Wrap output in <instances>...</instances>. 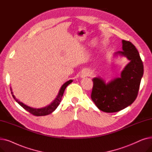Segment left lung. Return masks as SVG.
<instances>
[{"label":"left lung","mask_w":152,"mask_h":152,"mask_svg":"<svg viewBox=\"0 0 152 152\" xmlns=\"http://www.w3.org/2000/svg\"><path fill=\"white\" fill-rule=\"evenodd\" d=\"M122 43L123 51L115 54L126 57L130 62L121 77L108 83L100 77L92 79L91 99L99 110L107 113L117 112L132 104L137 98L143 74V62L136 48L129 41L123 40Z\"/></svg>","instance_id":"8db88e82"}]
</instances>
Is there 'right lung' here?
Segmentation results:
<instances>
[{
  "instance_id": "obj_1",
  "label": "right lung",
  "mask_w": 152,
  "mask_h": 152,
  "mask_svg": "<svg viewBox=\"0 0 152 152\" xmlns=\"http://www.w3.org/2000/svg\"><path fill=\"white\" fill-rule=\"evenodd\" d=\"M72 82H73V80H69L68 81H67L66 83L64 84L60 88V90L59 91L58 94L57 96V98H56L53 101V102H52L50 105L47 106L46 107L42 108H31L30 107H28V106L24 104V103H23L22 102H20V101H18L17 99H16L15 97L13 95L12 92V96H13V99L16 100V102H17L18 103V104L20 105H21L24 109L26 110V111H28V112H29L32 115H33L36 116H45V115H49V114L52 113L53 111L54 110H55V109L58 107V106L60 104V102H61V98L63 97L64 91H65L66 87L70 83H71Z\"/></svg>"
}]
</instances>
